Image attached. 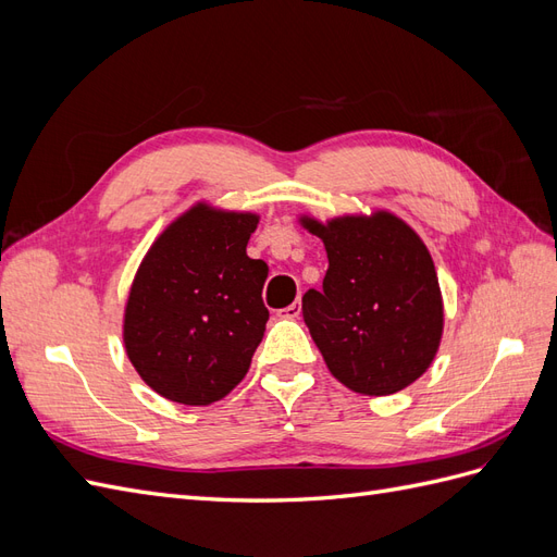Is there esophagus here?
<instances>
[{"label":"esophagus","instance_id":"esophagus-1","mask_svg":"<svg viewBox=\"0 0 557 557\" xmlns=\"http://www.w3.org/2000/svg\"><path fill=\"white\" fill-rule=\"evenodd\" d=\"M278 315H281V318H288V320H295V318H299V315H301V305H299V301H293L290 307L281 309V311H278Z\"/></svg>","mask_w":557,"mask_h":557}]
</instances>
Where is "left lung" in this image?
<instances>
[{
	"label": "left lung",
	"instance_id": "8db88e82",
	"mask_svg": "<svg viewBox=\"0 0 557 557\" xmlns=\"http://www.w3.org/2000/svg\"><path fill=\"white\" fill-rule=\"evenodd\" d=\"M299 223L323 239V290L301 315L332 376L352 393L385 397L428 372L444 332V301L428 246L391 211Z\"/></svg>",
	"mask_w": 557,
	"mask_h": 557
}]
</instances>
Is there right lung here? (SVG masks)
Returning a JSON list of instances; mask_svg holds the SVG:
<instances>
[{"mask_svg":"<svg viewBox=\"0 0 557 557\" xmlns=\"http://www.w3.org/2000/svg\"><path fill=\"white\" fill-rule=\"evenodd\" d=\"M258 223V213L199 201L144 256L125 305L123 342L137 374L164 399L207 407L246 376L269 320V269L246 256Z\"/></svg>","mask_w":557,"mask_h":557,"instance_id":"obj_1","label":"right lung"}]
</instances>
